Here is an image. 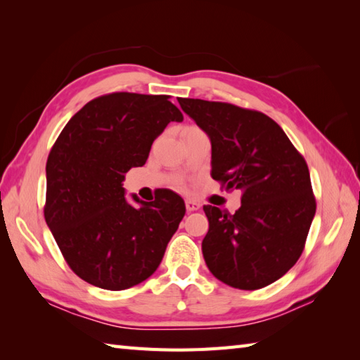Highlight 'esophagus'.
<instances>
[{
	"instance_id": "obj_1",
	"label": "esophagus",
	"mask_w": 360,
	"mask_h": 360,
	"mask_svg": "<svg viewBox=\"0 0 360 360\" xmlns=\"http://www.w3.org/2000/svg\"><path fill=\"white\" fill-rule=\"evenodd\" d=\"M186 207H187V212H195V210H200L201 205L198 204L196 201H192V200H187L186 201Z\"/></svg>"
}]
</instances>
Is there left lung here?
<instances>
[{"label": "left lung", "mask_w": 360, "mask_h": 360, "mask_svg": "<svg viewBox=\"0 0 360 360\" xmlns=\"http://www.w3.org/2000/svg\"><path fill=\"white\" fill-rule=\"evenodd\" d=\"M178 102L209 136L212 178L243 193L233 215L204 205L205 264L236 289L271 285L297 263L316 215L307 162L263 112L201 98Z\"/></svg>", "instance_id": "left-lung-1"}]
</instances>
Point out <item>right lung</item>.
Wrapping results in <instances>:
<instances>
[{
    "label": "right lung",
    "instance_id": "add662e5",
    "mask_svg": "<svg viewBox=\"0 0 360 360\" xmlns=\"http://www.w3.org/2000/svg\"><path fill=\"white\" fill-rule=\"evenodd\" d=\"M182 112L168 96L114 93L68 122L46 164V224L71 269L89 285L124 290L151 277L186 215L179 195L127 200L125 173Z\"/></svg>",
    "mask_w": 360,
    "mask_h": 360
}]
</instances>
